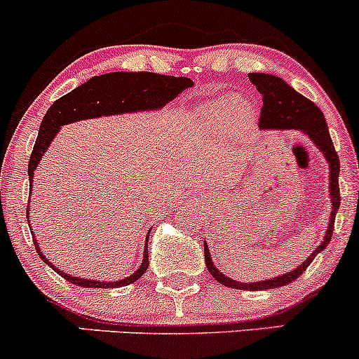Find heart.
Masks as SVG:
<instances>
[{
  "label": "heart",
  "instance_id": "obj_1",
  "mask_svg": "<svg viewBox=\"0 0 359 359\" xmlns=\"http://www.w3.org/2000/svg\"><path fill=\"white\" fill-rule=\"evenodd\" d=\"M255 112L243 97L222 95L196 107L191 121V133L199 141L215 143L219 136H245L254 129Z\"/></svg>",
  "mask_w": 359,
  "mask_h": 359
}]
</instances>
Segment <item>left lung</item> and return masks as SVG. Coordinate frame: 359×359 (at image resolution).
<instances>
[{"instance_id":"8db88e82","label":"left lung","mask_w":359,"mask_h":359,"mask_svg":"<svg viewBox=\"0 0 359 359\" xmlns=\"http://www.w3.org/2000/svg\"><path fill=\"white\" fill-rule=\"evenodd\" d=\"M250 81L255 85L257 92L262 95V109H261V119L259 126L261 129H298V131L305 133L313 144L324 153V156L329 161L330 175H329V189H330V203H332V211H330L329 226H327L324 242L315 249V252L306 259L305 262L294 267L290 273L283 276H276V278L266 279V281H255V283H238L235 279H230L228 276L219 273L216 266L212 264L210 249H208L206 242H204V261L206 267L210 271L212 278L223 286L237 290H250V291H262V290H273L281 288V286L290 285L291 281L298 279L303 274V271L312 264L315 255L322 252L329 245L330 237L334 231V219H336V212L339 210L341 204V192H339V156H337L336 149H334L332 140H330L329 128L322 110L303 97L302 93L294 92L291 86L286 83L283 78L273 76V74L266 73H250Z\"/></svg>"}]
</instances>
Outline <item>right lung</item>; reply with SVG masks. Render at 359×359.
<instances>
[{
  "label": "right lung",
  "mask_w": 359,
  "mask_h": 359,
  "mask_svg": "<svg viewBox=\"0 0 359 359\" xmlns=\"http://www.w3.org/2000/svg\"><path fill=\"white\" fill-rule=\"evenodd\" d=\"M192 86V80L186 76H167V74L156 73H124V71H116V73L100 74V76L90 78L83 85L74 88L73 92L66 93L61 98H57L49 110L46 112L42 119L41 129H39L37 141H35L32 155L29 160V180L30 189H32L34 172L39 165L44 153L49 148L50 141L57 135L61 126L76 122L81 119H92V117L100 116H114V114L124 112H137V110H156L161 109L165 104L173 100L179 93ZM30 206H27V218H29ZM30 226V223H29ZM32 231V226H30ZM151 231V230H149ZM149 231L147 238H149ZM34 238V245L37 249V255L46 264H49L56 273L65 278L66 281L73 285L85 286V288H121L128 286L131 283L137 281L148 269V242L144 245L143 262L140 269L133 273L129 278L121 279V281L105 283L95 281V279L76 278V276H68L57 267H54L49 262V259L44 257L39 249L37 240Z\"/></svg>",
  "instance_id": "1"
}]
</instances>
